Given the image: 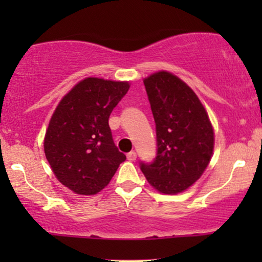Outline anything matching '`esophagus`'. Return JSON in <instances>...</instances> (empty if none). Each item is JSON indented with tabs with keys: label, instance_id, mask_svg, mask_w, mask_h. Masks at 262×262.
<instances>
[{
	"label": "esophagus",
	"instance_id": "1",
	"mask_svg": "<svg viewBox=\"0 0 262 262\" xmlns=\"http://www.w3.org/2000/svg\"><path fill=\"white\" fill-rule=\"evenodd\" d=\"M127 159H128L129 161H135V160H137V154H135L134 151L128 152V154H127Z\"/></svg>",
	"mask_w": 262,
	"mask_h": 262
}]
</instances>
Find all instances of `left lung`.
<instances>
[{"mask_svg": "<svg viewBox=\"0 0 262 262\" xmlns=\"http://www.w3.org/2000/svg\"><path fill=\"white\" fill-rule=\"evenodd\" d=\"M156 124L158 154L140 169L156 191L177 194L203 175L214 149V129L206 108L185 81L169 71L145 77Z\"/></svg>", "mask_w": 262, "mask_h": 262, "instance_id": "8db88e82", "label": "left lung"}]
</instances>
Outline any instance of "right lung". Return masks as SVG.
<instances>
[{"mask_svg": "<svg viewBox=\"0 0 262 262\" xmlns=\"http://www.w3.org/2000/svg\"><path fill=\"white\" fill-rule=\"evenodd\" d=\"M129 87V81L86 77L54 111L44 137L45 158L56 179L75 193H98L125 160L114 145L108 118Z\"/></svg>", "mask_w": 262, "mask_h": 262, "instance_id": "1", "label": "right lung"}]
</instances>
